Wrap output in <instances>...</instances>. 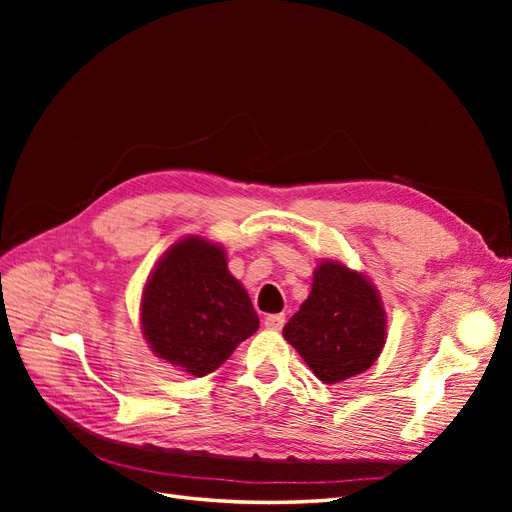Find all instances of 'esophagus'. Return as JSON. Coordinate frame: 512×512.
Returning a JSON list of instances; mask_svg holds the SVG:
<instances>
[{
  "label": "esophagus",
  "mask_w": 512,
  "mask_h": 512,
  "mask_svg": "<svg viewBox=\"0 0 512 512\" xmlns=\"http://www.w3.org/2000/svg\"><path fill=\"white\" fill-rule=\"evenodd\" d=\"M284 322H286L284 314H269L265 318V327L271 329V331H280L284 327Z\"/></svg>",
  "instance_id": "esophagus-1"
}]
</instances>
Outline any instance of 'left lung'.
Returning a JSON list of instances; mask_svg holds the SVG:
<instances>
[{"instance_id":"1","label":"left lung","mask_w":512,"mask_h":512,"mask_svg":"<svg viewBox=\"0 0 512 512\" xmlns=\"http://www.w3.org/2000/svg\"><path fill=\"white\" fill-rule=\"evenodd\" d=\"M324 384L348 380L376 363L386 339V314L367 277L337 260L318 265L312 292L284 327Z\"/></svg>"}]
</instances>
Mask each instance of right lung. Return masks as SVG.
Listing matches in <instances>:
<instances>
[{
    "instance_id": "obj_1",
    "label": "right lung",
    "mask_w": 512,
    "mask_h": 512,
    "mask_svg": "<svg viewBox=\"0 0 512 512\" xmlns=\"http://www.w3.org/2000/svg\"><path fill=\"white\" fill-rule=\"evenodd\" d=\"M141 324L160 359L203 378L258 331L260 320L230 275L222 247L188 237L170 247L149 275Z\"/></svg>"
}]
</instances>
